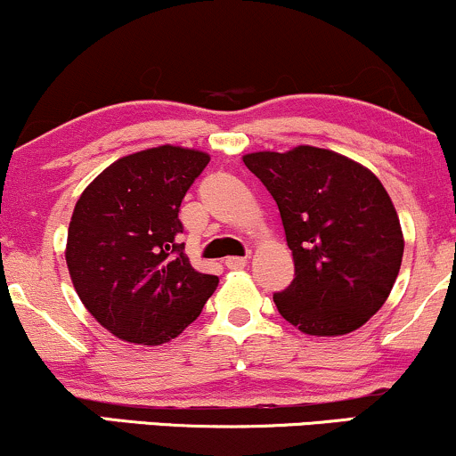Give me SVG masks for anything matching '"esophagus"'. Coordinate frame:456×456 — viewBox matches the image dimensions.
<instances>
[{
  "instance_id": "1",
  "label": "esophagus",
  "mask_w": 456,
  "mask_h": 456,
  "mask_svg": "<svg viewBox=\"0 0 456 456\" xmlns=\"http://www.w3.org/2000/svg\"><path fill=\"white\" fill-rule=\"evenodd\" d=\"M224 265H227L229 270H240L246 265V257H227L224 259Z\"/></svg>"
}]
</instances>
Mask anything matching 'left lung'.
Wrapping results in <instances>:
<instances>
[{"instance_id":"8db88e82","label":"left lung","mask_w":456,"mask_h":456,"mask_svg":"<svg viewBox=\"0 0 456 456\" xmlns=\"http://www.w3.org/2000/svg\"><path fill=\"white\" fill-rule=\"evenodd\" d=\"M281 212L294 281L274 305L313 337L364 326L384 306L403 259L401 223L381 182L337 151L300 148L244 156Z\"/></svg>"}]
</instances>
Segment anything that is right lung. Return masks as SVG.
<instances>
[{"instance_id":"right-lung-1","label":"right lung","mask_w":456,"mask_h":456,"mask_svg":"<svg viewBox=\"0 0 456 456\" xmlns=\"http://www.w3.org/2000/svg\"><path fill=\"white\" fill-rule=\"evenodd\" d=\"M210 156L160 145L113 162L78 197L66 264L94 319L128 343L160 345L201 315L218 276L191 265L182 199Z\"/></svg>"}]
</instances>
